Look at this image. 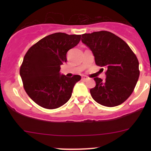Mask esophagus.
Returning <instances> with one entry per match:
<instances>
[{"label": "esophagus", "mask_w": 151, "mask_h": 151, "mask_svg": "<svg viewBox=\"0 0 151 151\" xmlns=\"http://www.w3.org/2000/svg\"><path fill=\"white\" fill-rule=\"evenodd\" d=\"M82 79H83V80H88V77H85V76H83V77H82Z\"/></svg>", "instance_id": "1"}]
</instances>
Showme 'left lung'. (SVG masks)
<instances>
[{
	"label": "left lung",
	"instance_id": "left-lung-1",
	"mask_svg": "<svg viewBox=\"0 0 151 151\" xmlns=\"http://www.w3.org/2000/svg\"><path fill=\"white\" fill-rule=\"evenodd\" d=\"M82 42L92 51L97 66L106 68V80L95 77L91 96L105 106H118L131 96L139 79V61L129 45L109 31L82 35ZM103 69V68H101Z\"/></svg>",
	"mask_w": 151,
	"mask_h": 151
}]
</instances>
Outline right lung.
Segmentation results:
<instances>
[{
	"label": "right lung",
	"mask_w": 151,
	"mask_h": 151,
	"mask_svg": "<svg viewBox=\"0 0 151 151\" xmlns=\"http://www.w3.org/2000/svg\"><path fill=\"white\" fill-rule=\"evenodd\" d=\"M81 35L64 33L50 34L28 50L19 69L25 92L39 106L56 109L71 98L80 75L67 77L60 74V65L66 63L67 52L78 45Z\"/></svg>",
	"instance_id": "right-lung-1"
}]
</instances>
